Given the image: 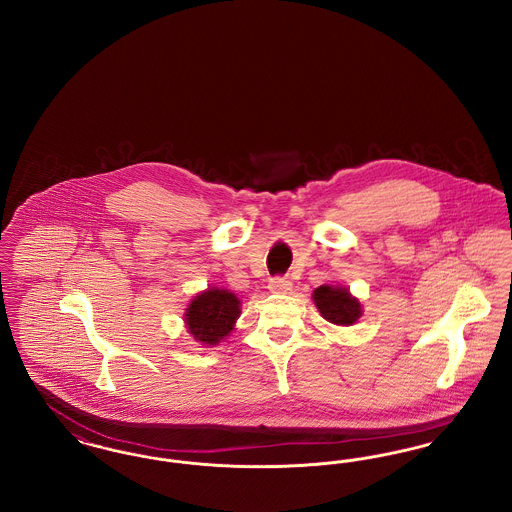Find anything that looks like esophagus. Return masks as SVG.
Listing matches in <instances>:
<instances>
[{"mask_svg": "<svg viewBox=\"0 0 512 512\" xmlns=\"http://www.w3.org/2000/svg\"><path fill=\"white\" fill-rule=\"evenodd\" d=\"M268 290L272 293H288L292 290V282L284 276H274L268 282Z\"/></svg>", "mask_w": 512, "mask_h": 512, "instance_id": "1", "label": "esophagus"}]
</instances>
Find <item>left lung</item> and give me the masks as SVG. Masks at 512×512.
Segmentation results:
<instances>
[{"label":"left lung","mask_w":512,"mask_h":512,"mask_svg":"<svg viewBox=\"0 0 512 512\" xmlns=\"http://www.w3.org/2000/svg\"><path fill=\"white\" fill-rule=\"evenodd\" d=\"M313 301L318 313L336 326H351L363 315L359 299L340 286H318L313 292Z\"/></svg>","instance_id":"1"}]
</instances>
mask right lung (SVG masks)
Returning <instances> with one entry per match:
<instances>
[{"label": "right lung", "mask_w": 512, "mask_h": 512, "mask_svg": "<svg viewBox=\"0 0 512 512\" xmlns=\"http://www.w3.org/2000/svg\"><path fill=\"white\" fill-rule=\"evenodd\" d=\"M240 299L228 290L209 288L197 293L186 309V328L201 345H219L240 317Z\"/></svg>", "instance_id": "obj_1"}]
</instances>
